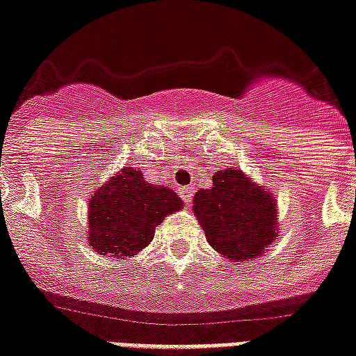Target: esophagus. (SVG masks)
<instances>
[{"label": "esophagus", "instance_id": "34e87169", "mask_svg": "<svg viewBox=\"0 0 356 356\" xmlns=\"http://www.w3.org/2000/svg\"><path fill=\"white\" fill-rule=\"evenodd\" d=\"M179 195L183 199L184 203H190L192 201V195H193V188L192 186H179L177 188Z\"/></svg>", "mask_w": 356, "mask_h": 356}]
</instances>
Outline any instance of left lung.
<instances>
[{
    "label": "left lung",
    "mask_w": 356,
    "mask_h": 356,
    "mask_svg": "<svg viewBox=\"0 0 356 356\" xmlns=\"http://www.w3.org/2000/svg\"><path fill=\"white\" fill-rule=\"evenodd\" d=\"M193 213L208 243L227 259L250 261L278 239L276 201L241 170H218L212 188L193 195Z\"/></svg>",
    "instance_id": "1"
}]
</instances>
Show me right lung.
Returning a JSON list of instances; mask_svg holds the SVG:
<instances>
[{"label": "right lung", "mask_w": 356, "mask_h": 356, "mask_svg": "<svg viewBox=\"0 0 356 356\" xmlns=\"http://www.w3.org/2000/svg\"><path fill=\"white\" fill-rule=\"evenodd\" d=\"M183 208V199L168 186L144 181L138 168H122L91 193L89 245L102 256L129 258L152 243L155 227Z\"/></svg>", "instance_id": "1"}]
</instances>
